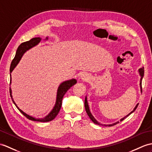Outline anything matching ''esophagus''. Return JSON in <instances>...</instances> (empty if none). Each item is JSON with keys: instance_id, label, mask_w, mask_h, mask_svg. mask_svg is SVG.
<instances>
[{"instance_id": "obj_1", "label": "esophagus", "mask_w": 152, "mask_h": 152, "mask_svg": "<svg viewBox=\"0 0 152 152\" xmlns=\"http://www.w3.org/2000/svg\"><path fill=\"white\" fill-rule=\"evenodd\" d=\"M81 79L83 81H86L89 79V76H88L87 74H83L82 76H81Z\"/></svg>"}]
</instances>
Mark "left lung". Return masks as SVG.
<instances>
[{
    "label": "left lung",
    "instance_id": "obj_1",
    "mask_svg": "<svg viewBox=\"0 0 152 152\" xmlns=\"http://www.w3.org/2000/svg\"><path fill=\"white\" fill-rule=\"evenodd\" d=\"M139 75H140V91L141 92H142V78H143V76H144V67H142V68H140V69H139ZM138 105H139V104H137V105H136V106L134 107V109H133V110L131 112V113H129L128 115H126V116H124V118H121V121H122L123 120H124V118H126L127 116H128L130 114H132L133 112H134L135 111V109H137V106H138ZM85 108H86V112H87V115H88V116H89V118H91V121H92L94 124H98V125H100V126H103V124H100V122H98L96 119H95V118L93 116V115H92V113H91V111H90V109H89V105H88V102H87V96H86V99H85ZM119 122L118 121V122H115V123H113V124H107V125H104V126H114V125H115V124H118Z\"/></svg>",
    "mask_w": 152,
    "mask_h": 152
}]
</instances>
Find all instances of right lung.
<instances>
[{
  "instance_id": "1",
  "label": "right lung",
  "mask_w": 152,
  "mask_h": 152,
  "mask_svg": "<svg viewBox=\"0 0 152 152\" xmlns=\"http://www.w3.org/2000/svg\"><path fill=\"white\" fill-rule=\"evenodd\" d=\"M48 37L45 39V40H48ZM41 41V37H34L32 38L31 39L30 41L24 42V43H21L19 46L17 50L16 51V54L15 56L14 59H13V61L11 63V66H10V84H11L12 82V76H11V72L13 71V70L15 68V66L18 64L19 61L20 60L23 54L25 53L27 50H30V48H33L35 46H36L39 43H40V41ZM77 83V80L76 79H71L70 80H66L65 81V82H62L61 84L59 85L58 89L57 91V95H56V104L55 105L52 109V111L49 113L48 115L45 116L44 118H36L35 117H33L29 115L26 114V113H24L23 110L17 106V105L14 101L13 96H12V89L10 87V96L12 98V100L13 102V104L15 105V106L17 108L19 109V111L22 113L24 116H25L29 120H31V121H37V122H49L52 121L53 119H54L56 116L58 115L59 113L60 109H61V104H62V99L63 96H64L65 94L66 93L70 87L73 86L74 85L76 84Z\"/></svg>"
}]
</instances>
